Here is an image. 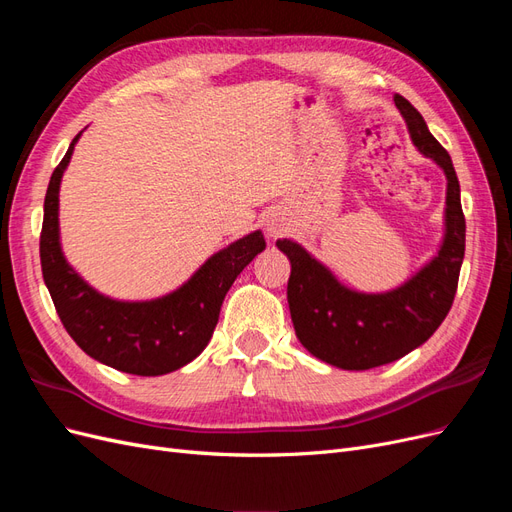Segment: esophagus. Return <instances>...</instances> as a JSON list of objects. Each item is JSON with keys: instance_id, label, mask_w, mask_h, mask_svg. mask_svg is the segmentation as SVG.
Segmentation results:
<instances>
[{"instance_id": "1", "label": "esophagus", "mask_w": 512, "mask_h": 512, "mask_svg": "<svg viewBox=\"0 0 512 512\" xmlns=\"http://www.w3.org/2000/svg\"><path fill=\"white\" fill-rule=\"evenodd\" d=\"M267 232H269V237H277V235H282V230H284V224L280 222V220H277V218H273V215H271V218L267 220Z\"/></svg>"}]
</instances>
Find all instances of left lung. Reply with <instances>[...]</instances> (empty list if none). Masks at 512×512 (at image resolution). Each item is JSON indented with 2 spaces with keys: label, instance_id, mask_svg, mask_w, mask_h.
<instances>
[{
  "label": "left lung",
  "instance_id": "obj_1",
  "mask_svg": "<svg viewBox=\"0 0 512 512\" xmlns=\"http://www.w3.org/2000/svg\"><path fill=\"white\" fill-rule=\"evenodd\" d=\"M393 100L412 145L446 177L444 235L438 252L404 284L384 292H361L339 282L301 243H275L290 260L288 307L299 342L316 359L350 371L393 363L436 333L453 305L466 252V220L453 160L433 138L423 115L404 96L397 94Z\"/></svg>",
  "mask_w": 512,
  "mask_h": 512
}]
</instances>
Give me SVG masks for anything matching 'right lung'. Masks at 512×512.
Segmentation results:
<instances>
[{"label":"right lung","mask_w":512,"mask_h":512,"mask_svg":"<svg viewBox=\"0 0 512 512\" xmlns=\"http://www.w3.org/2000/svg\"><path fill=\"white\" fill-rule=\"evenodd\" d=\"M74 136L53 170L44 196L40 262L66 331L85 354L134 376H164L203 352L220 318V307L237 275L265 250V235L250 232L209 256L188 282L149 301H119L87 284L61 250L59 188L72 160Z\"/></svg>","instance_id":"right-lung-1"}]
</instances>
